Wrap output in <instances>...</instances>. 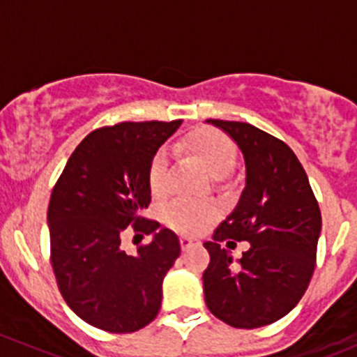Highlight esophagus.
<instances>
[{
  "label": "esophagus",
  "mask_w": 357,
  "mask_h": 357,
  "mask_svg": "<svg viewBox=\"0 0 357 357\" xmlns=\"http://www.w3.org/2000/svg\"><path fill=\"white\" fill-rule=\"evenodd\" d=\"M179 242H181V248L183 250H186V248H190V247H193V245H199V240H193V238H190V236H181V238H179Z\"/></svg>",
  "instance_id": "esophagus-1"
}]
</instances>
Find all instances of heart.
Segmentation results:
<instances>
[{"instance_id": "heart-1", "label": "heart", "mask_w": 357, "mask_h": 357, "mask_svg": "<svg viewBox=\"0 0 357 357\" xmlns=\"http://www.w3.org/2000/svg\"><path fill=\"white\" fill-rule=\"evenodd\" d=\"M179 149L200 158L202 164L214 178H225L236 164V146L225 132L212 128H199L188 132L179 142ZM169 155L165 150H157L149 165V186L153 197L167 193ZM218 215V207L208 202L178 199L167 205L164 212L165 222L178 231L193 235L207 228Z\"/></svg>"}]
</instances>
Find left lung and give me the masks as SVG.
<instances>
[{
    "label": "left lung",
    "mask_w": 357,
    "mask_h": 357,
    "mask_svg": "<svg viewBox=\"0 0 357 357\" xmlns=\"http://www.w3.org/2000/svg\"><path fill=\"white\" fill-rule=\"evenodd\" d=\"M218 126L245 158V188L231 214L218 226L204 271L208 311L235 328L278 321L307 290L316 266L321 212L304 167L282 139L247 122ZM245 239L251 248L236 263L218 242Z\"/></svg>",
    "instance_id": "1"
}]
</instances>
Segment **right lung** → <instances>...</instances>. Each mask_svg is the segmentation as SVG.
I'll use <instances>...</instances> for the list:
<instances>
[{
  "mask_svg": "<svg viewBox=\"0 0 357 357\" xmlns=\"http://www.w3.org/2000/svg\"><path fill=\"white\" fill-rule=\"evenodd\" d=\"M121 122L95 129L77 145L48 205L52 268L68 307L110 333L138 332L155 319L162 282L179 257L174 231L142 218L149 207V165L181 126ZM129 227L153 234L129 256L120 240Z\"/></svg>",
  "mask_w": 357,
  "mask_h": 357,
  "instance_id": "right-lung-1",
  "label": "right lung"
}]
</instances>
